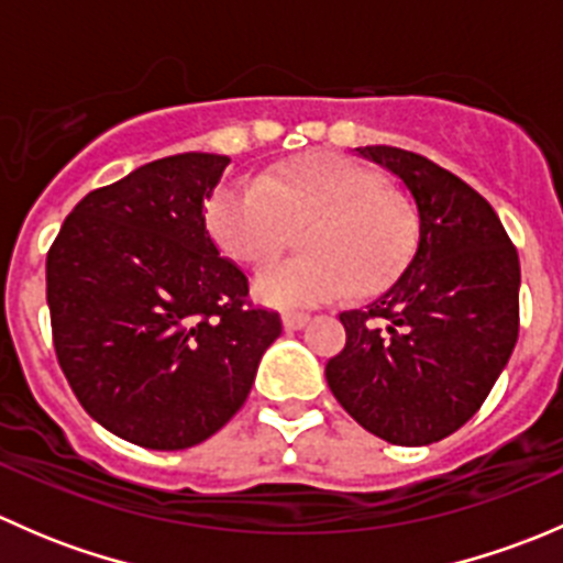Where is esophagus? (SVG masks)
Listing matches in <instances>:
<instances>
[{"instance_id":"obj_1","label":"esophagus","mask_w":563,"mask_h":563,"mask_svg":"<svg viewBox=\"0 0 563 563\" xmlns=\"http://www.w3.org/2000/svg\"><path fill=\"white\" fill-rule=\"evenodd\" d=\"M308 321H310V316H305V313H283V327H286L288 332H294V329H302Z\"/></svg>"}]
</instances>
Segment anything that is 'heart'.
Returning a JSON list of instances; mask_svg holds the SVG:
<instances>
[{
  "label": "heart",
  "instance_id": "1",
  "mask_svg": "<svg viewBox=\"0 0 563 563\" xmlns=\"http://www.w3.org/2000/svg\"><path fill=\"white\" fill-rule=\"evenodd\" d=\"M305 255L255 275V299L272 308H316L351 288L373 294L397 277L417 240L406 203L384 192V179L345 157H302L258 179H231L203 203L212 242L242 266L280 253L288 225H302Z\"/></svg>",
  "mask_w": 563,
  "mask_h": 563
}]
</instances>
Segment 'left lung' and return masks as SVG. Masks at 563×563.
I'll list each match as a JSON object with an SVG mask.
<instances>
[{
    "label": "left lung",
    "instance_id": "left-lung-1",
    "mask_svg": "<svg viewBox=\"0 0 563 563\" xmlns=\"http://www.w3.org/2000/svg\"><path fill=\"white\" fill-rule=\"evenodd\" d=\"M402 181L419 242L402 275L345 310L327 384L365 430L424 446L463 428L518 343L520 261L490 203L455 174L397 146H356Z\"/></svg>",
    "mask_w": 563,
    "mask_h": 563
}]
</instances>
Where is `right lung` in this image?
<instances>
[{"label": "right lung", "mask_w": 563, "mask_h": 563, "mask_svg": "<svg viewBox=\"0 0 563 563\" xmlns=\"http://www.w3.org/2000/svg\"><path fill=\"white\" fill-rule=\"evenodd\" d=\"M231 157L185 152L92 190L45 258L56 360L84 411L130 444L187 450L247 400L280 316L203 223Z\"/></svg>", "instance_id": "right-lung-1"}]
</instances>
